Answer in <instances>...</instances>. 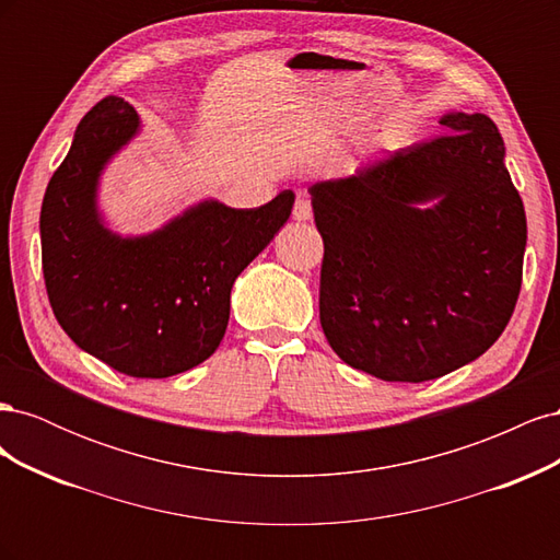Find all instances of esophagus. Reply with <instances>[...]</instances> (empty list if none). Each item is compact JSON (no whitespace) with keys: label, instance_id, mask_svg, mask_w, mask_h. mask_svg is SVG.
I'll return each mask as SVG.
<instances>
[{"label":"esophagus","instance_id":"esophagus-1","mask_svg":"<svg viewBox=\"0 0 560 560\" xmlns=\"http://www.w3.org/2000/svg\"><path fill=\"white\" fill-rule=\"evenodd\" d=\"M292 217H294V222H311V217H313L311 200H308V198H299L296 206H294Z\"/></svg>","mask_w":560,"mask_h":560}]
</instances>
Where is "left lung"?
Wrapping results in <instances>:
<instances>
[{
	"mask_svg": "<svg viewBox=\"0 0 560 560\" xmlns=\"http://www.w3.org/2000/svg\"><path fill=\"white\" fill-rule=\"evenodd\" d=\"M446 135L308 186L325 241L319 322L334 352L422 383L493 346L510 322L528 226L498 126L448 112Z\"/></svg>",
	"mask_w": 560,
	"mask_h": 560,
	"instance_id": "left-lung-1",
	"label": "left lung"
}]
</instances>
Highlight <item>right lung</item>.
<instances>
[{"mask_svg":"<svg viewBox=\"0 0 560 560\" xmlns=\"http://www.w3.org/2000/svg\"><path fill=\"white\" fill-rule=\"evenodd\" d=\"M140 130V114L116 95L81 118L46 186L42 266L50 308L81 350L132 378H167L222 343L231 287L287 224L294 194L254 210L206 198L151 233H116L100 210V177Z\"/></svg>","mask_w":560,"mask_h":560,"instance_id":"obj_1","label":"right lung"}]
</instances>
